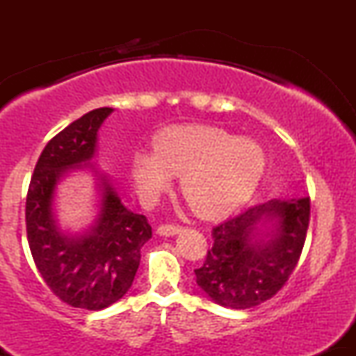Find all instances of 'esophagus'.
<instances>
[{"mask_svg": "<svg viewBox=\"0 0 356 356\" xmlns=\"http://www.w3.org/2000/svg\"><path fill=\"white\" fill-rule=\"evenodd\" d=\"M182 231L181 226H174V224H162L157 227V234L161 236H175Z\"/></svg>", "mask_w": 356, "mask_h": 356, "instance_id": "esophagus-1", "label": "esophagus"}]
</instances>
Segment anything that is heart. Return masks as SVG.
<instances>
[{
    "label": "heart",
    "instance_id": "1",
    "mask_svg": "<svg viewBox=\"0 0 356 356\" xmlns=\"http://www.w3.org/2000/svg\"><path fill=\"white\" fill-rule=\"evenodd\" d=\"M266 154L252 138L211 125H174L154 137V152L137 150L129 172L138 197L154 204L181 175L184 199L195 214L220 218L238 209L259 186Z\"/></svg>",
    "mask_w": 356,
    "mask_h": 356
}]
</instances>
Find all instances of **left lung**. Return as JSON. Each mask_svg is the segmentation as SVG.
Segmentation results:
<instances>
[{"mask_svg":"<svg viewBox=\"0 0 356 356\" xmlns=\"http://www.w3.org/2000/svg\"><path fill=\"white\" fill-rule=\"evenodd\" d=\"M309 224V197L271 199L212 229L214 244L195 269L199 288L226 308L269 300L295 271Z\"/></svg>","mask_w":356,"mask_h":356,"instance_id":"1","label":"left lung"}]
</instances>
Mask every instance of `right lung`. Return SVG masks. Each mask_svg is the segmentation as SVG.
I'll return each mask as SVG.
<instances>
[{"label":"right lung","mask_w":356,"mask_h":356,"mask_svg":"<svg viewBox=\"0 0 356 356\" xmlns=\"http://www.w3.org/2000/svg\"><path fill=\"white\" fill-rule=\"evenodd\" d=\"M113 108L85 113L48 142L36 162L26 195V234L31 256L48 288L73 308H107L130 289L140 249L152 238L142 214L122 204L115 187L93 167L97 136ZM92 168L99 189V212L80 235L60 231L52 204L56 186L68 172Z\"/></svg>","instance_id":"obj_1"}]
</instances>
